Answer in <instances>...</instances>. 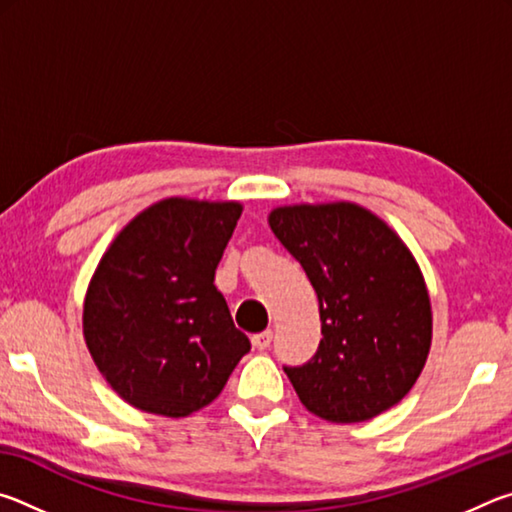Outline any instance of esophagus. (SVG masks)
Instances as JSON below:
<instances>
[{
	"mask_svg": "<svg viewBox=\"0 0 512 512\" xmlns=\"http://www.w3.org/2000/svg\"><path fill=\"white\" fill-rule=\"evenodd\" d=\"M271 341H273V332L271 329H264V332H259L253 336V345L257 350H266L271 348Z\"/></svg>",
	"mask_w": 512,
	"mask_h": 512,
	"instance_id": "esophagus-1",
	"label": "esophagus"
}]
</instances>
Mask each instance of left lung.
<instances>
[{"label": "left lung", "instance_id": "obj_1", "mask_svg": "<svg viewBox=\"0 0 512 512\" xmlns=\"http://www.w3.org/2000/svg\"><path fill=\"white\" fill-rule=\"evenodd\" d=\"M318 296L320 345L284 366L300 402L329 422H366L395 406L431 348V302L411 250L354 203L287 205L268 214Z\"/></svg>", "mask_w": 512, "mask_h": 512}]
</instances>
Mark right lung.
Returning <instances> with one entry per match:
<instances>
[{"instance_id": "add662e5", "label": "right lung", "mask_w": 512, "mask_h": 512, "mask_svg": "<svg viewBox=\"0 0 512 512\" xmlns=\"http://www.w3.org/2000/svg\"><path fill=\"white\" fill-rule=\"evenodd\" d=\"M241 203L164 198L112 241L83 302L94 363L135 409L185 418L214 402L250 341L214 271Z\"/></svg>"}]
</instances>
